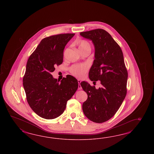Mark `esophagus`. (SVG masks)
<instances>
[{"instance_id": "34e87169", "label": "esophagus", "mask_w": 154, "mask_h": 154, "mask_svg": "<svg viewBox=\"0 0 154 154\" xmlns=\"http://www.w3.org/2000/svg\"><path fill=\"white\" fill-rule=\"evenodd\" d=\"M81 82V81L79 79H78V83H79V90H81V89H82V87H81V85H80Z\"/></svg>"}]
</instances>
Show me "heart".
I'll use <instances>...</instances> for the list:
<instances>
[{
  "mask_svg": "<svg viewBox=\"0 0 154 154\" xmlns=\"http://www.w3.org/2000/svg\"><path fill=\"white\" fill-rule=\"evenodd\" d=\"M76 45L79 47L81 52L88 49L91 50V46L87 41L83 39L80 40L76 42ZM88 66L86 64H76L70 67V72L72 75H73L75 77L81 79L85 75L88 70Z\"/></svg>",
  "mask_w": 154,
  "mask_h": 154,
  "instance_id": "b5f03b06",
  "label": "heart"
}]
</instances>
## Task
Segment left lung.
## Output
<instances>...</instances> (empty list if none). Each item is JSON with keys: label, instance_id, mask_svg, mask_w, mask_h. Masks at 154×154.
Returning <instances> with one entry per match:
<instances>
[{"label": "left lung", "instance_id": "1", "mask_svg": "<svg viewBox=\"0 0 154 154\" xmlns=\"http://www.w3.org/2000/svg\"><path fill=\"white\" fill-rule=\"evenodd\" d=\"M95 46V59L89 72L94 82L100 81V88L82 81L81 86L88 94L82 104L84 114L97 123L108 121L116 113L126 97L128 71L120 47L102 29L80 33Z\"/></svg>", "mask_w": 154, "mask_h": 154}]
</instances>
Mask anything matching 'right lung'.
Returning a JSON list of instances; mask_svg holds the SVG:
<instances>
[{"label":"right lung","mask_w":154,"mask_h":154,"mask_svg":"<svg viewBox=\"0 0 154 154\" xmlns=\"http://www.w3.org/2000/svg\"><path fill=\"white\" fill-rule=\"evenodd\" d=\"M73 33L54 35L42 39L28 59L23 86L30 108L39 116L54 119L64 112L68 100L78 89L74 77L67 75L59 81L51 75L63 61V52Z\"/></svg>","instance_id":"obj_1"}]
</instances>
